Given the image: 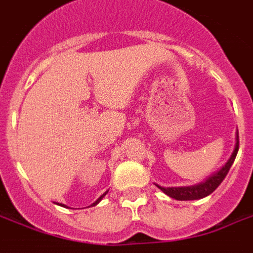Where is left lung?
I'll return each mask as SVG.
<instances>
[{
    "label": "left lung",
    "mask_w": 253,
    "mask_h": 253,
    "mask_svg": "<svg viewBox=\"0 0 253 253\" xmlns=\"http://www.w3.org/2000/svg\"><path fill=\"white\" fill-rule=\"evenodd\" d=\"M238 149H239V135L237 133V143H235V148H234L233 155L229 159V161L222 166V169H219L217 173L209 176L205 182L188 187H168V188H165V187H160L159 184H156V186L159 187L164 194L175 199V200H198V199L205 198V196L212 194L213 191L222 183V180L227 175L234 160L237 157Z\"/></svg>",
    "instance_id": "8db88e82"
}]
</instances>
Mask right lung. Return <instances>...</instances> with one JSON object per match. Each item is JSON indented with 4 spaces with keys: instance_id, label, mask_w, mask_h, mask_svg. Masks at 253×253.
Segmentation results:
<instances>
[{
    "instance_id": "1",
    "label": "right lung",
    "mask_w": 253,
    "mask_h": 253,
    "mask_svg": "<svg viewBox=\"0 0 253 253\" xmlns=\"http://www.w3.org/2000/svg\"><path fill=\"white\" fill-rule=\"evenodd\" d=\"M106 194H108V191H106L105 194H102V195H101V196H100V198H98V199H97V200L94 201L93 204H92V207H93V205H96V204H98V203H100V201H101V199H102V198H104V196H105V195H106ZM58 205H62V207H65V208H66V205H63V204H58Z\"/></svg>"
}]
</instances>
